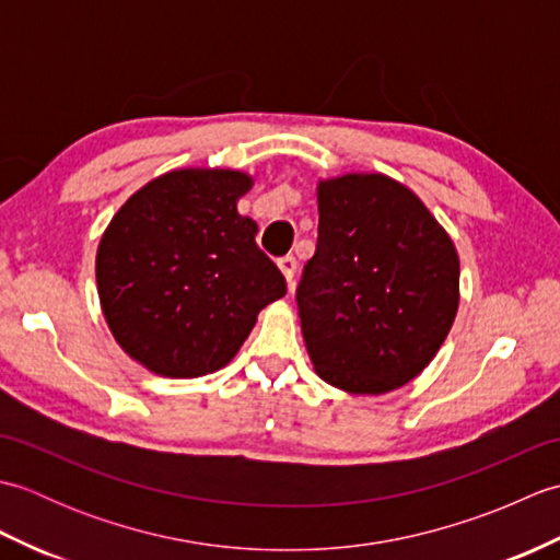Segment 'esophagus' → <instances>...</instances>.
<instances>
[{
	"instance_id": "34e87169",
	"label": "esophagus",
	"mask_w": 560,
	"mask_h": 560,
	"mask_svg": "<svg viewBox=\"0 0 560 560\" xmlns=\"http://www.w3.org/2000/svg\"><path fill=\"white\" fill-rule=\"evenodd\" d=\"M279 269H281L283 277H287L289 289L293 291V279H295V269H299V261H295L293 255H287V257L279 259Z\"/></svg>"
}]
</instances>
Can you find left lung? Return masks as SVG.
Listing matches in <instances>:
<instances>
[{
    "instance_id": "8db88e82",
    "label": "left lung",
    "mask_w": 560,
    "mask_h": 560,
    "mask_svg": "<svg viewBox=\"0 0 560 560\" xmlns=\"http://www.w3.org/2000/svg\"><path fill=\"white\" fill-rule=\"evenodd\" d=\"M317 249L299 301L315 373L349 395H385L423 373L459 305V257L407 185L383 173L317 183Z\"/></svg>"
}]
</instances>
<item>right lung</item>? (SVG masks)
<instances>
[{
  "mask_svg": "<svg viewBox=\"0 0 560 560\" xmlns=\"http://www.w3.org/2000/svg\"><path fill=\"white\" fill-rule=\"evenodd\" d=\"M253 175L177 168L129 197L96 253L98 299L115 341L147 371L199 377L233 361L261 307L287 295L277 265L237 213Z\"/></svg>",
  "mask_w": 560,
  "mask_h": 560,
  "instance_id": "1",
  "label": "right lung"
}]
</instances>
